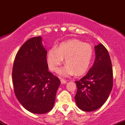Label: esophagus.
Instances as JSON below:
<instances>
[{
  "label": "esophagus",
  "instance_id": "34e87169",
  "mask_svg": "<svg viewBox=\"0 0 125 125\" xmlns=\"http://www.w3.org/2000/svg\"><path fill=\"white\" fill-rule=\"evenodd\" d=\"M60 81H61V83L62 84H66V82H67V81H66V80H63V79H62V78L60 79Z\"/></svg>",
  "mask_w": 125,
  "mask_h": 125
}]
</instances>
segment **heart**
<instances>
[{
	"label": "heart",
	"mask_w": 125,
	"mask_h": 125,
	"mask_svg": "<svg viewBox=\"0 0 125 125\" xmlns=\"http://www.w3.org/2000/svg\"><path fill=\"white\" fill-rule=\"evenodd\" d=\"M66 64L59 70V74L68 76L76 74L81 75L88 70L93 57V49L90 44L76 39L60 43L57 47H52L47 55L49 68L56 72L63 62Z\"/></svg>",
	"instance_id": "obj_1"
}]
</instances>
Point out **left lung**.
Here are the masks:
<instances>
[{
  "label": "left lung",
  "mask_w": 125,
  "mask_h": 125,
  "mask_svg": "<svg viewBox=\"0 0 125 125\" xmlns=\"http://www.w3.org/2000/svg\"><path fill=\"white\" fill-rule=\"evenodd\" d=\"M95 58L85 76L76 81L78 91L74 99L85 112L97 110L106 102L113 87L112 62L107 49L102 44L94 47Z\"/></svg>",
  "instance_id": "8db88e82"
}]
</instances>
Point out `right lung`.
<instances>
[{
    "mask_svg": "<svg viewBox=\"0 0 125 125\" xmlns=\"http://www.w3.org/2000/svg\"><path fill=\"white\" fill-rule=\"evenodd\" d=\"M41 36L25 42L17 52L13 63L12 80L17 99L24 108L36 114L52 110L59 78L48 71L47 51Z\"/></svg>",
    "mask_w": 125,
    "mask_h": 125,
    "instance_id": "add662e5",
    "label": "right lung"
}]
</instances>
